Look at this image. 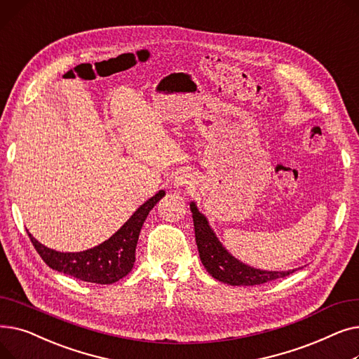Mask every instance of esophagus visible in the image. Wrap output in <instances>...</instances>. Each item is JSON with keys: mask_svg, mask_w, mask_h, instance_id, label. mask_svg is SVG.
Instances as JSON below:
<instances>
[{"mask_svg": "<svg viewBox=\"0 0 359 359\" xmlns=\"http://www.w3.org/2000/svg\"><path fill=\"white\" fill-rule=\"evenodd\" d=\"M191 183H192V179H191L189 175H179V176H176V179L173 180V186L177 187V189H180V187L191 186Z\"/></svg>", "mask_w": 359, "mask_h": 359, "instance_id": "obj_1", "label": "esophagus"}]
</instances>
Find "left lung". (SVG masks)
I'll return each instance as SVG.
<instances>
[{
	"instance_id": "obj_1",
	"label": "left lung",
	"mask_w": 359,
	"mask_h": 359,
	"mask_svg": "<svg viewBox=\"0 0 359 359\" xmlns=\"http://www.w3.org/2000/svg\"><path fill=\"white\" fill-rule=\"evenodd\" d=\"M191 211L194 218L195 238L199 257L203 263L205 269L219 282H224V284L229 285H260L275 280L278 278L288 276L290 273L294 272L260 271L244 265V263L233 257L222 248V244L218 241L217 236L211 230L208 221H206V218L198 211L194 202H191Z\"/></svg>"
}]
</instances>
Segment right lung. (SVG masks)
Instances as JSON below:
<instances>
[{
	"label": "right lung",
	"instance_id": "1",
	"mask_svg": "<svg viewBox=\"0 0 359 359\" xmlns=\"http://www.w3.org/2000/svg\"><path fill=\"white\" fill-rule=\"evenodd\" d=\"M165 194L160 191L134 212L109 240L86 252L61 253L45 248L30 233V241L46 265L55 271L71 275L93 284H113L126 276L135 263V248L142 224Z\"/></svg>",
	"mask_w": 359,
	"mask_h": 359
}]
</instances>
